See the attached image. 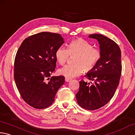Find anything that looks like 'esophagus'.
I'll use <instances>...</instances> for the list:
<instances>
[{"label": "esophagus", "mask_w": 135, "mask_h": 135, "mask_svg": "<svg viewBox=\"0 0 135 135\" xmlns=\"http://www.w3.org/2000/svg\"><path fill=\"white\" fill-rule=\"evenodd\" d=\"M70 78H65V81L66 82H69V81H70Z\"/></svg>", "instance_id": "34e87169"}]
</instances>
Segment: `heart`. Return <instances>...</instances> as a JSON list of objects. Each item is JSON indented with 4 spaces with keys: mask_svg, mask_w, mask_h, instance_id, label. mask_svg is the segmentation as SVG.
<instances>
[{
    "mask_svg": "<svg viewBox=\"0 0 135 135\" xmlns=\"http://www.w3.org/2000/svg\"><path fill=\"white\" fill-rule=\"evenodd\" d=\"M74 56V65H66L59 69V74L68 78L76 77L84 71H91L100 60L101 51L94 48L88 41L81 38L74 39L68 44V49L60 47L56 51L55 57L57 62L63 65L69 56Z\"/></svg>",
    "mask_w": 135,
    "mask_h": 135,
    "instance_id": "heart-1",
    "label": "heart"
}]
</instances>
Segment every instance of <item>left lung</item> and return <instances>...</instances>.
Returning <instances> with one entry per match:
<instances>
[{
	"instance_id": "obj_1",
	"label": "left lung",
	"mask_w": 135,
	"mask_h": 135,
	"mask_svg": "<svg viewBox=\"0 0 135 135\" xmlns=\"http://www.w3.org/2000/svg\"><path fill=\"white\" fill-rule=\"evenodd\" d=\"M89 37L98 40L101 57L85 76L94 82L80 81L76 97L82 108L95 110L109 102L119 86L122 69L121 50L116 42L103 35L91 34Z\"/></svg>"
}]
</instances>
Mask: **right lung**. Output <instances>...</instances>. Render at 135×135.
<instances>
[{"label":"right lung","instance_id":"1","mask_svg":"<svg viewBox=\"0 0 135 135\" xmlns=\"http://www.w3.org/2000/svg\"><path fill=\"white\" fill-rule=\"evenodd\" d=\"M64 43L59 34L42 32L23 40L14 61V79L21 97L28 105L42 109L52 104L63 76H52L56 51Z\"/></svg>","mask_w":135,"mask_h":135}]
</instances>
